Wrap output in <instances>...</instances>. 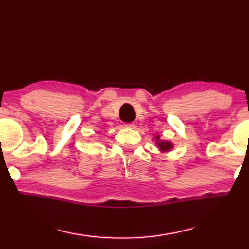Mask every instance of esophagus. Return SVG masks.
<instances>
[{
    "label": "esophagus",
    "instance_id": "1",
    "mask_svg": "<svg viewBox=\"0 0 249 249\" xmlns=\"http://www.w3.org/2000/svg\"><path fill=\"white\" fill-rule=\"evenodd\" d=\"M125 127H127V128H133L134 124H125Z\"/></svg>",
    "mask_w": 249,
    "mask_h": 249
}]
</instances>
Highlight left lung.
I'll return each instance as SVG.
<instances>
[{"label": "left lung", "instance_id": "1", "mask_svg": "<svg viewBox=\"0 0 249 249\" xmlns=\"http://www.w3.org/2000/svg\"><path fill=\"white\" fill-rule=\"evenodd\" d=\"M156 141H158V143H156V144H158V146L160 147V151H169L173 147V144L171 142H168V141H160V137L159 136H156Z\"/></svg>", "mask_w": 249, "mask_h": 249}]
</instances>
